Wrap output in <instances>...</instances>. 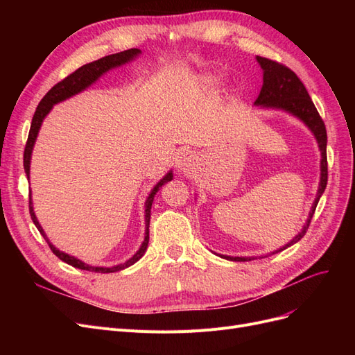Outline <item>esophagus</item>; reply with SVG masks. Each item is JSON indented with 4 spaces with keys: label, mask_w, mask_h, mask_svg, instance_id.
Instances as JSON below:
<instances>
[{
    "label": "esophagus",
    "mask_w": 355,
    "mask_h": 355,
    "mask_svg": "<svg viewBox=\"0 0 355 355\" xmlns=\"http://www.w3.org/2000/svg\"><path fill=\"white\" fill-rule=\"evenodd\" d=\"M178 168L182 171H191L196 166V154L189 151V149H185V151H182L178 157V163H176Z\"/></svg>",
    "instance_id": "obj_1"
}]
</instances>
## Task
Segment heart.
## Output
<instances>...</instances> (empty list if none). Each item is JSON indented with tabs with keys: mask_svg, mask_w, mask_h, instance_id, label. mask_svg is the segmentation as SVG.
Listing matches in <instances>:
<instances>
[{
	"mask_svg": "<svg viewBox=\"0 0 355 355\" xmlns=\"http://www.w3.org/2000/svg\"><path fill=\"white\" fill-rule=\"evenodd\" d=\"M206 83H207V84H211V83H213V78L207 77V78H206Z\"/></svg>",
	"mask_w": 355,
	"mask_h": 355,
	"instance_id": "1",
	"label": "heart"
}]
</instances>
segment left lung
Returning <instances> with one entry per match:
<instances>
[{
	"mask_svg": "<svg viewBox=\"0 0 355 355\" xmlns=\"http://www.w3.org/2000/svg\"><path fill=\"white\" fill-rule=\"evenodd\" d=\"M256 59L263 69V84H262L261 93H259V96H257L254 103L265 106V108L284 110L290 114L296 115L297 118H300V120H302L311 128V132H313L314 136L317 137V142H318L320 151H321V180H320V187H318V192H317V198H315V201L313 204V209H311V213H309V219L304 227V230L300 231L286 247L278 250V252H282V250L287 249L288 245L297 243L306 234V230L309 227L311 219H313V214L315 211L318 200L326 189V185H327V154H326L327 132H326V125H324L323 118L320 116L314 102L311 101L305 85L297 78V75L280 62H275V60L261 58V56H257ZM223 257L225 259L237 261V262H245V261L253 259V257H231V256H223Z\"/></svg>",
	"mask_w": 355,
	"mask_h": 355,
	"instance_id": "1",
	"label": "left lung"
}]
</instances>
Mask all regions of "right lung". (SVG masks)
<instances>
[{"label":"right lung","instance_id":"obj_1","mask_svg":"<svg viewBox=\"0 0 355 355\" xmlns=\"http://www.w3.org/2000/svg\"><path fill=\"white\" fill-rule=\"evenodd\" d=\"M139 53H141V50L139 49H128V50H124V51H120V53H115V55H110V56H105L102 59H98L94 62H90L87 63V65H83L81 68H78L77 71H73L72 73H69L68 77L63 78L62 81H59L58 84L53 85V87L46 93L44 98L41 99V102L38 103L37 106V111L34 114V116H32V123H31V128H29V135H28V141H26V145H25V153H24V167H25V173L26 176L29 178V163H31V154H32V148H34V144H35V139H37V135H38V130L41 127V123L42 120H44V116L50 112V110L53 108V105H56L62 101H65L68 98H71V96L80 93L81 90H84L85 87H89L90 84H93L96 80H98L102 73H105L108 69L111 68H115V67H120L123 65V63L132 60L133 58H136ZM171 179H173V175L171 173H167L163 179H161L158 184L154 187V189L151 191V194H149L146 202H145V220H146V231H145V240L141 245V249L137 250V253L130 257L125 263H121V265H116V266H111V268H103V266H92V265H87L81 262L80 259H77V257H72L67 253L63 252H59L55 245H53L47 237L44 231H42L41 225L38 223L37 218H35V213H34V209H32V201H31V197H29V213H31V219L34 220L35 227L38 228V231L41 232L42 237H44V240L47 241L50 250L55 253L60 261L67 262L69 265H72L73 268H78V270H84V271H92V272H102V274H110V272H115V271H121L124 270V268L133 265L135 262H137L141 257L144 256L146 247H148V243H149V219H151V207H153V201H154V197L158 192V189L163 187L164 184H167V182H170Z\"/></svg>","mask_w":355,"mask_h":355}]
</instances>
